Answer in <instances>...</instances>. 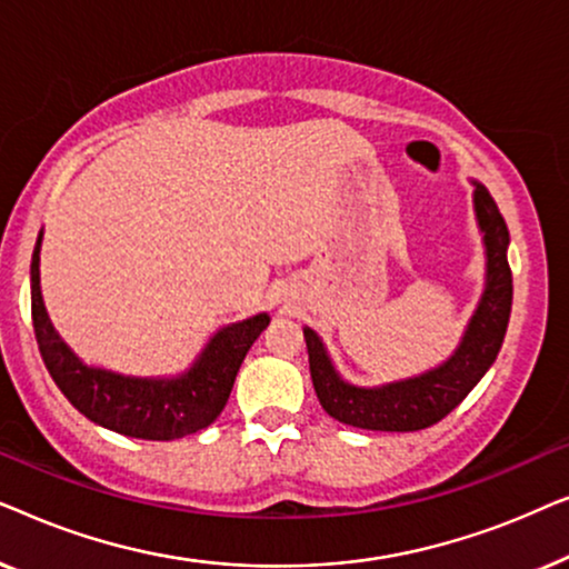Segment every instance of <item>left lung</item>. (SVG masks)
Listing matches in <instances>:
<instances>
[{"label": "left lung", "mask_w": 569, "mask_h": 569, "mask_svg": "<svg viewBox=\"0 0 569 569\" xmlns=\"http://www.w3.org/2000/svg\"><path fill=\"white\" fill-rule=\"evenodd\" d=\"M473 212L487 248V284L461 345L440 368L378 388L347 383L326 355L313 329H302L310 378L326 415L339 422L376 432H417L448 417L471 388L485 378L500 352L512 306V271L508 263L510 232L492 193L473 181Z\"/></svg>", "instance_id": "8db88e82"}]
</instances>
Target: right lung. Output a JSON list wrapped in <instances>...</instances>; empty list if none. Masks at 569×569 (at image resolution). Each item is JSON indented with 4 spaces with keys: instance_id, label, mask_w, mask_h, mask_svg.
Instances as JSON below:
<instances>
[{
    "instance_id": "obj_1",
    "label": "right lung",
    "mask_w": 569,
    "mask_h": 569,
    "mask_svg": "<svg viewBox=\"0 0 569 569\" xmlns=\"http://www.w3.org/2000/svg\"><path fill=\"white\" fill-rule=\"evenodd\" d=\"M41 236L30 261V310L46 370L69 403L90 422L139 440H178L212 425L230 399L240 362L269 326V316L259 313L248 321L224 326L199 360L178 378H131L88 368L53 331L43 308L38 271Z\"/></svg>"
}]
</instances>
